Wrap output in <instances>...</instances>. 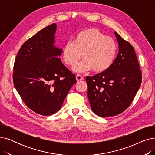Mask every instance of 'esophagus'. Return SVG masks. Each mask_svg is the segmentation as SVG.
<instances>
[{
	"label": "esophagus",
	"instance_id": "1",
	"mask_svg": "<svg viewBox=\"0 0 155 155\" xmlns=\"http://www.w3.org/2000/svg\"><path fill=\"white\" fill-rule=\"evenodd\" d=\"M76 79H77V82H79V81L82 80L84 79V78H83V77H82V75H77L76 76Z\"/></svg>",
	"mask_w": 155,
	"mask_h": 155
}]
</instances>
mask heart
<instances>
[{
  "instance_id": "1",
  "label": "heart",
  "mask_w": 155,
  "mask_h": 155,
  "mask_svg": "<svg viewBox=\"0 0 155 155\" xmlns=\"http://www.w3.org/2000/svg\"><path fill=\"white\" fill-rule=\"evenodd\" d=\"M117 51L116 43L111 37L104 36L99 30L88 28L79 32L72 43L64 45L62 58L68 66L73 67L82 58L84 60L73 68L77 73L91 70L102 72L112 64Z\"/></svg>"
}]
</instances>
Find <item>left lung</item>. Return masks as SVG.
I'll list each match as a JSON object with an SVG mask.
<instances>
[{
  "label": "left lung",
  "instance_id": "8db88e82",
  "mask_svg": "<svg viewBox=\"0 0 155 155\" xmlns=\"http://www.w3.org/2000/svg\"><path fill=\"white\" fill-rule=\"evenodd\" d=\"M119 53L111 66L86 77L92 110L102 117L117 116L131 104L141 84V71L133 46L114 32Z\"/></svg>",
  "mask_w": 155,
  "mask_h": 155
}]
</instances>
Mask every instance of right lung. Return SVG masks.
I'll use <instances>...</instances> for the list:
<instances>
[{
  "instance_id": "right-lung-1",
  "label": "right lung",
  "mask_w": 155,
  "mask_h": 155,
  "mask_svg": "<svg viewBox=\"0 0 155 155\" xmlns=\"http://www.w3.org/2000/svg\"><path fill=\"white\" fill-rule=\"evenodd\" d=\"M56 28L53 23L27 40L14 65L15 89L30 109L43 116L58 111L77 82L60 58L63 50L54 45Z\"/></svg>"
}]
</instances>
